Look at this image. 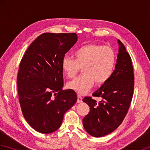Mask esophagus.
Returning <instances> with one entry per match:
<instances>
[{
	"mask_svg": "<svg viewBox=\"0 0 150 150\" xmlns=\"http://www.w3.org/2000/svg\"><path fill=\"white\" fill-rule=\"evenodd\" d=\"M82 102V97L80 95H77V103H81Z\"/></svg>",
	"mask_w": 150,
	"mask_h": 150,
	"instance_id": "34e87169",
	"label": "esophagus"
}]
</instances>
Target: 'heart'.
I'll list each match as a JSON object with an SVG mask.
<instances>
[{
    "label": "heart",
    "mask_w": 150,
    "mask_h": 150,
    "mask_svg": "<svg viewBox=\"0 0 150 150\" xmlns=\"http://www.w3.org/2000/svg\"><path fill=\"white\" fill-rule=\"evenodd\" d=\"M75 59L66 56L61 61V68L68 78L75 77L82 68L83 75L67 83L68 88L85 94L94 83L102 85L112 75L116 64V54L112 48L95 43L83 45L74 52Z\"/></svg>",
    "instance_id": "heart-1"
}]
</instances>
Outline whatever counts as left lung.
I'll list each match as a JSON object with an SVG mask.
<instances>
[{"mask_svg":"<svg viewBox=\"0 0 150 150\" xmlns=\"http://www.w3.org/2000/svg\"><path fill=\"white\" fill-rule=\"evenodd\" d=\"M119 54L112 75L97 91V102L86 96L83 102L90 107V112L83 118L86 131L95 137L109 134L120 126L130 106L134 89V74L132 59L124 45L118 40Z\"/></svg>","mask_w":150,"mask_h":150,"instance_id":"obj_1","label":"left lung"}]
</instances>
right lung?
Listing matches in <instances>:
<instances>
[{"instance_id":"add662e5","label":"right lung","mask_w":150,"mask_h":150,"mask_svg":"<svg viewBox=\"0 0 150 150\" xmlns=\"http://www.w3.org/2000/svg\"><path fill=\"white\" fill-rule=\"evenodd\" d=\"M77 39L75 33H43L20 61L17 86L21 109L27 122L40 133L57 130L77 100L74 90L62 89L61 68L62 58Z\"/></svg>"}]
</instances>
